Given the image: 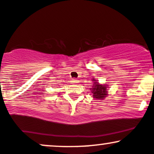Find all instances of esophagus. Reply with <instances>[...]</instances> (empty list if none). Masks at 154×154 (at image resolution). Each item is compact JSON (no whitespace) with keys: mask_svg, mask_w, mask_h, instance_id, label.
<instances>
[{"mask_svg":"<svg viewBox=\"0 0 154 154\" xmlns=\"http://www.w3.org/2000/svg\"><path fill=\"white\" fill-rule=\"evenodd\" d=\"M78 83H79V80H77V79H72L71 80V84L76 85V84H78Z\"/></svg>","mask_w":154,"mask_h":154,"instance_id":"esophagus-1","label":"esophagus"}]
</instances>
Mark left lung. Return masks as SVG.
<instances>
[{"label": "left lung", "instance_id": "8db88e82", "mask_svg": "<svg viewBox=\"0 0 154 154\" xmlns=\"http://www.w3.org/2000/svg\"><path fill=\"white\" fill-rule=\"evenodd\" d=\"M92 81L93 82L92 88H90V91L92 94V97L96 100H103L108 95V85L106 84H100L97 82L98 80L95 78H92Z\"/></svg>", "mask_w": 154, "mask_h": 154}]
</instances>
